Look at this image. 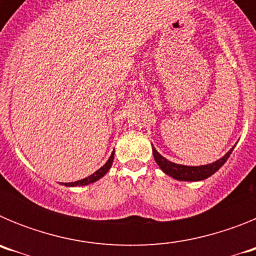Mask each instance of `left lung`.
I'll return each mask as SVG.
<instances>
[{
    "mask_svg": "<svg viewBox=\"0 0 256 256\" xmlns=\"http://www.w3.org/2000/svg\"><path fill=\"white\" fill-rule=\"evenodd\" d=\"M234 148H230L227 154H226L222 159L216 160V162H212V164L208 165H201V166H187V165H180L176 164V162H172L169 160H166L165 158H162L155 148H152V154L154 158H155V162H158V165L160 166L164 173H166L170 177L176 178L178 180H202L205 178L210 177L212 174L216 173L222 165L227 162V159L230 156Z\"/></svg>",
    "mask_w": 256,
    "mask_h": 256,
    "instance_id": "1",
    "label": "left lung"
}]
</instances>
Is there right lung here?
Masks as SVG:
<instances>
[{"mask_svg":"<svg viewBox=\"0 0 256 256\" xmlns=\"http://www.w3.org/2000/svg\"><path fill=\"white\" fill-rule=\"evenodd\" d=\"M112 160H114V151H112V156H110L108 162H106V164L104 165V166H101V168L98 169V170L94 172V174H91L90 177L83 178V180H76V182H69V183H66L65 186H72V187H73V186H84V184H88V183L96 182V180H100L101 177H104V176H105V174L108 172V169L112 168Z\"/></svg>","mask_w":256,"mask_h":256,"instance_id":"add662e5","label":"right lung"}]
</instances>
